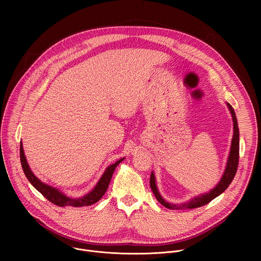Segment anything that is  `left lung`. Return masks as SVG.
<instances>
[{
  "instance_id": "left-lung-1",
  "label": "left lung",
  "mask_w": 261,
  "mask_h": 261,
  "mask_svg": "<svg viewBox=\"0 0 261 261\" xmlns=\"http://www.w3.org/2000/svg\"><path fill=\"white\" fill-rule=\"evenodd\" d=\"M230 114L232 117V121H233V136H232V140H231V146H230V152H229V156H228V160H227V164L224 170V173H223L220 181L216 185V187L214 189H212L210 192L205 193V194H201L198 196H195L194 198L190 199L187 202L184 203H179V204H175V203H171V202H167L159 193L157 185H156V178H155V174L152 171L151 173V178H150V186L151 189L154 192L157 200L164 205L167 208L170 210H187V208H195V207H199L202 206L204 204H207L208 202H211L214 198H216L217 196H219L220 194H222L224 192L228 186L230 185V182L232 181L236 173H237V169H238V165H239V154H240V132H239V127H238V121H237V117H236V113L232 108V106L229 103H226Z\"/></svg>"
}]
</instances>
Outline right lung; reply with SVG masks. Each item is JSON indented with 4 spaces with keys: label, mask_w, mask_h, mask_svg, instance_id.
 <instances>
[{
    "label": "right lung",
    "mask_w": 261,
    "mask_h": 261,
    "mask_svg": "<svg viewBox=\"0 0 261 261\" xmlns=\"http://www.w3.org/2000/svg\"><path fill=\"white\" fill-rule=\"evenodd\" d=\"M19 151H20L21 167H22V170H23L27 178L29 179V181L34 186V188L36 190H38L47 200H49L50 202H53L54 204L59 205V206L70 205V206L80 207V206L91 205V204L99 201L102 198V196L105 194V192L108 188V185L110 182L111 176H113L116 167L125 159V158H122L119 161H117L116 163L109 165L91 192H89L88 194H86L83 197L73 198V197L65 195L60 190L51 187V186L46 185L45 182L41 181L38 177H36V175L32 172V170L30 169V166L27 162L21 142H20V150Z\"/></svg>",
    "instance_id": "1"
}]
</instances>
